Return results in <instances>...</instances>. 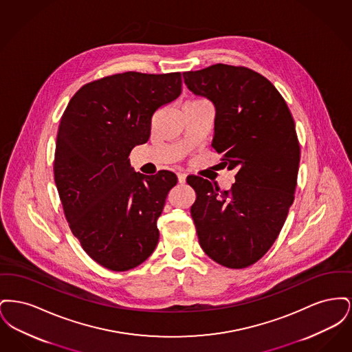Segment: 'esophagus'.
Listing matches in <instances>:
<instances>
[{
  "label": "esophagus",
  "mask_w": 352,
  "mask_h": 352,
  "mask_svg": "<svg viewBox=\"0 0 352 352\" xmlns=\"http://www.w3.org/2000/svg\"><path fill=\"white\" fill-rule=\"evenodd\" d=\"M186 174L184 173H178V182L181 184H186Z\"/></svg>",
  "instance_id": "34e87169"
}]
</instances>
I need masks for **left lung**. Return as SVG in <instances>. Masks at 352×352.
<instances>
[{"mask_svg":"<svg viewBox=\"0 0 352 352\" xmlns=\"http://www.w3.org/2000/svg\"><path fill=\"white\" fill-rule=\"evenodd\" d=\"M184 84L215 107L212 146L236 170L231 190L197 175L191 217L204 253L227 268H247L276 241L294 201L300 166L296 124L283 96L250 68L214 65L184 72Z\"/></svg>","mask_w":352,"mask_h":352,"instance_id":"1","label":"left lung"}]
</instances>
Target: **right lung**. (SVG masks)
Wrapping results in <instances>:
<instances>
[{"label": "right lung", "instance_id": "obj_1", "mask_svg": "<svg viewBox=\"0 0 352 352\" xmlns=\"http://www.w3.org/2000/svg\"><path fill=\"white\" fill-rule=\"evenodd\" d=\"M181 91L179 72L116 74L83 85L60 118L55 184L72 234L104 268H135L157 247V220L178 179L168 170L135 173L129 154Z\"/></svg>", "mask_w": 352, "mask_h": 352}]
</instances>
